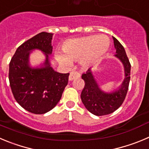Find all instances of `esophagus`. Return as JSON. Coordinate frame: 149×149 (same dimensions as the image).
I'll list each match as a JSON object with an SVG mask.
<instances>
[{
    "instance_id": "1",
    "label": "esophagus",
    "mask_w": 149,
    "mask_h": 149,
    "mask_svg": "<svg viewBox=\"0 0 149 149\" xmlns=\"http://www.w3.org/2000/svg\"><path fill=\"white\" fill-rule=\"evenodd\" d=\"M80 77V74L79 73L76 71H72L71 73H70V76H69V80L70 81H72L73 79H78V78Z\"/></svg>"
}]
</instances>
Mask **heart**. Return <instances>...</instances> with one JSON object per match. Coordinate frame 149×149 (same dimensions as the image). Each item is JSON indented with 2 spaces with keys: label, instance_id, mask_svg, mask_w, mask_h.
I'll use <instances>...</instances> for the list:
<instances>
[{
  "label": "heart",
  "instance_id": "obj_1",
  "mask_svg": "<svg viewBox=\"0 0 149 149\" xmlns=\"http://www.w3.org/2000/svg\"><path fill=\"white\" fill-rule=\"evenodd\" d=\"M109 40L106 35H92L72 39L62 44L64 54L56 53V58L60 63L70 66L71 60L81 59L83 65H89L96 61L107 51Z\"/></svg>",
  "mask_w": 149,
  "mask_h": 149
}]
</instances>
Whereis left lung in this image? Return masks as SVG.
I'll list each match as a JSON object with an SVG mask.
<instances>
[{
    "label": "left lung",
    "instance_id": "1",
    "mask_svg": "<svg viewBox=\"0 0 149 149\" xmlns=\"http://www.w3.org/2000/svg\"><path fill=\"white\" fill-rule=\"evenodd\" d=\"M113 40L117 53L115 56L124 66L125 79L121 87L113 93H106L99 88L90 69L81 76L85 84L81 94V101L89 112L97 116L109 115L118 109L124 101L129 89L131 64L123 45L115 37Z\"/></svg>",
    "mask_w": 149,
    "mask_h": 149
}]
</instances>
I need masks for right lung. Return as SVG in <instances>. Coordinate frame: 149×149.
Wrapping results in <instances>:
<instances>
[{
  "label": "right lung",
  "instance_id": "obj_1",
  "mask_svg": "<svg viewBox=\"0 0 149 149\" xmlns=\"http://www.w3.org/2000/svg\"><path fill=\"white\" fill-rule=\"evenodd\" d=\"M51 33L41 32L18 47L9 63V79L17 102L34 114L49 112L61 99L70 73L56 72L50 66L48 54L52 53ZM41 49L47 59L43 67L31 68L28 65L30 51Z\"/></svg>",
  "mask_w": 149,
  "mask_h": 149
}]
</instances>
